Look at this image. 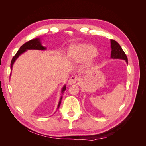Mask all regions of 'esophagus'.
<instances>
[{"mask_svg":"<svg viewBox=\"0 0 146 146\" xmlns=\"http://www.w3.org/2000/svg\"><path fill=\"white\" fill-rule=\"evenodd\" d=\"M78 78L77 76L75 75H72L71 76L70 78L68 80V84L69 85H73V84H75V83L78 81Z\"/></svg>","mask_w":146,"mask_h":146,"instance_id":"34e87169","label":"esophagus"}]
</instances>
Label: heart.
I'll return each instance as SVG.
<instances>
[{
    "mask_svg": "<svg viewBox=\"0 0 146 146\" xmlns=\"http://www.w3.org/2000/svg\"><path fill=\"white\" fill-rule=\"evenodd\" d=\"M98 51L94 46L88 44H79L71 46L69 56L71 60L82 62L91 60L97 56Z\"/></svg>",
    "mask_w": 146,
    "mask_h": 146,
    "instance_id": "heart-1",
    "label": "heart"
}]
</instances>
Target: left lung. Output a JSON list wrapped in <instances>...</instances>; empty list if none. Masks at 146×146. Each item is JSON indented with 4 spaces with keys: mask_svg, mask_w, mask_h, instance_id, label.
Returning a JSON list of instances; mask_svg holds the SVG:
<instances>
[{
    "mask_svg": "<svg viewBox=\"0 0 146 146\" xmlns=\"http://www.w3.org/2000/svg\"><path fill=\"white\" fill-rule=\"evenodd\" d=\"M111 43V59H120V60H125L126 63L128 64L127 57L121 48L119 43L113 39L110 40Z\"/></svg>",
    "mask_w": 146,
    "mask_h": 146,
    "instance_id": "left-lung-1",
    "label": "left lung"
}]
</instances>
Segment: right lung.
<instances>
[{"label":"right lung","instance_id":"right-lung-1","mask_svg":"<svg viewBox=\"0 0 146 146\" xmlns=\"http://www.w3.org/2000/svg\"><path fill=\"white\" fill-rule=\"evenodd\" d=\"M28 49H35V50H42L43 51V50H46V48L42 46L41 39H40V38H39L30 40L29 41H27V42L24 43L23 46H21V48H19V49L18 51L16 52V54H15L14 56L12 58V60L11 61V73H12V66H13V64L14 63V62L15 61V60H16L19 57L20 55L24 53V52H25L27 50H28ZM66 85H64L63 86V87L61 89V94H63L64 90H66ZM62 98H63V96H61L60 99V101H59L57 109H58L59 107H60V106Z\"/></svg>","mask_w":146,"mask_h":146}]
</instances>
